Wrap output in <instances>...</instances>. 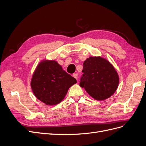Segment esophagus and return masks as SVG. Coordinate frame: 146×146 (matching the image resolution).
<instances>
[{
    "label": "esophagus",
    "instance_id": "34e87169",
    "mask_svg": "<svg viewBox=\"0 0 146 146\" xmlns=\"http://www.w3.org/2000/svg\"><path fill=\"white\" fill-rule=\"evenodd\" d=\"M73 77H74L75 78H76L77 80V78H78V74H77V73H76V74H73Z\"/></svg>",
    "mask_w": 146,
    "mask_h": 146
}]
</instances>
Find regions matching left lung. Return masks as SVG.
<instances>
[{
    "instance_id": "obj_1",
    "label": "left lung",
    "mask_w": 146,
    "mask_h": 146,
    "mask_svg": "<svg viewBox=\"0 0 146 146\" xmlns=\"http://www.w3.org/2000/svg\"><path fill=\"white\" fill-rule=\"evenodd\" d=\"M80 86L97 100L113 95L119 85V76L113 65L102 57H90L83 63Z\"/></svg>"
}]
</instances>
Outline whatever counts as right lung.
I'll return each instance as SVG.
<instances>
[{"label":"right lung","mask_w":146,"mask_h":146,"mask_svg":"<svg viewBox=\"0 0 146 146\" xmlns=\"http://www.w3.org/2000/svg\"><path fill=\"white\" fill-rule=\"evenodd\" d=\"M77 83L55 61H42L34 72L31 87L36 98L48 105L59 104L69 88Z\"/></svg>","instance_id":"obj_1"}]
</instances>
